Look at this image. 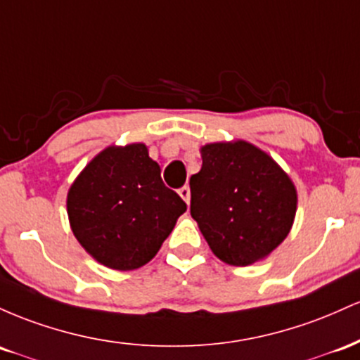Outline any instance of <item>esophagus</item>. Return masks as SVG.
I'll list each match as a JSON object with an SVG mask.
<instances>
[{"mask_svg":"<svg viewBox=\"0 0 360 360\" xmlns=\"http://www.w3.org/2000/svg\"><path fill=\"white\" fill-rule=\"evenodd\" d=\"M179 195L188 204V202H191V188H188L187 185H185V187H181L180 191H179Z\"/></svg>","mask_w":360,"mask_h":360,"instance_id":"obj_1","label":"esophagus"}]
</instances>
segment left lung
Listing matches in <instances>:
<instances>
[{"mask_svg":"<svg viewBox=\"0 0 360 360\" xmlns=\"http://www.w3.org/2000/svg\"><path fill=\"white\" fill-rule=\"evenodd\" d=\"M202 168L191 176V214L219 260L246 267L267 258L292 228V180L248 141L200 148Z\"/></svg>","mask_w":360,"mask_h":360,"instance_id":"left-lung-1","label":"left lung"}]
</instances>
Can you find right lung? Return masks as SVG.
<instances>
[{"label": "right lung", "instance_id": "1", "mask_svg": "<svg viewBox=\"0 0 360 360\" xmlns=\"http://www.w3.org/2000/svg\"><path fill=\"white\" fill-rule=\"evenodd\" d=\"M66 207L79 245L114 270L146 265L187 211L143 143L100 151L72 181Z\"/></svg>", "mask_w": 360, "mask_h": 360}]
</instances>
